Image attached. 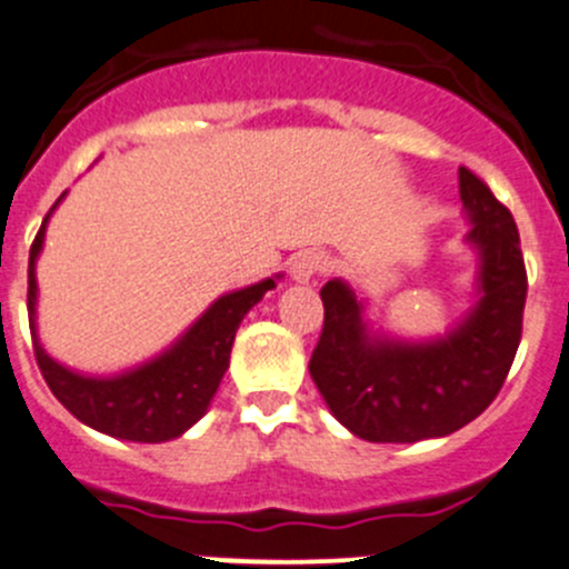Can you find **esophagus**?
<instances>
[{"label":"esophagus","mask_w":569,"mask_h":569,"mask_svg":"<svg viewBox=\"0 0 569 569\" xmlns=\"http://www.w3.org/2000/svg\"><path fill=\"white\" fill-rule=\"evenodd\" d=\"M326 271V257L320 251H303L290 262V279L298 284H309Z\"/></svg>","instance_id":"esophagus-1"}]
</instances>
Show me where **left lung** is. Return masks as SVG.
Listing matches in <instances>:
<instances>
[{
    "instance_id": "1",
    "label": "left lung",
    "mask_w": 569,
    "mask_h": 569,
    "mask_svg": "<svg viewBox=\"0 0 569 569\" xmlns=\"http://www.w3.org/2000/svg\"><path fill=\"white\" fill-rule=\"evenodd\" d=\"M459 199L478 268L473 303L446 335L403 340L370 326L368 301L348 282L320 290L323 331L309 376L329 412L368 442L453 435L495 401L515 362L528 290L515 218L468 168H459Z\"/></svg>"
}]
</instances>
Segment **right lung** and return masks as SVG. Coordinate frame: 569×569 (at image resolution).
Listing matches in <instances>:
<instances>
[{
    "label": "right lung",
    "mask_w": 569,
    "mask_h": 569,
    "mask_svg": "<svg viewBox=\"0 0 569 569\" xmlns=\"http://www.w3.org/2000/svg\"><path fill=\"white\" fill-rule=\"evenodd\" d=\"M66 193L43 218L30 249V329L36 359L49 390L80 423L107 437L129 442H168L182 437L204 418L229 368L234 331L254 303L277 287L282 273L262 282L223 292L210 303L166 351L112 376H93L58 362L38 337V277L36 266L47 240V223Z\"/></svg>",
    "instance_id": "1"
}]
</instances>
